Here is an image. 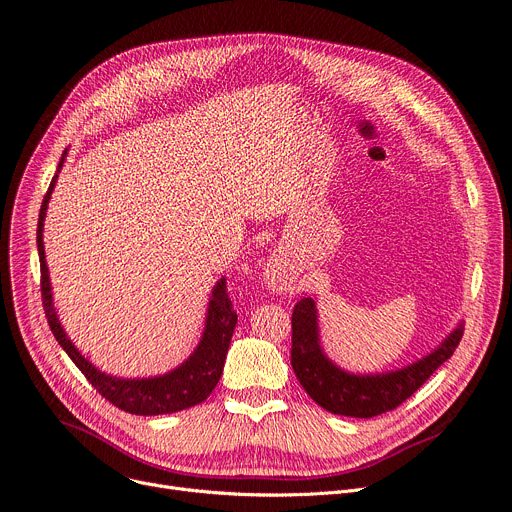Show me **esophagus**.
Returning a JSON list of instances; mask_svg holds the SVG:
<instances>
[{
  "label": "esophagus",
  "instance_id": "34e87169",
  "mask_svg": "<svg viewBox=\"0 0 512 512\" xmlns=\"http://www.w3.org/2000/svg\"><path fill=\"white\" fill-rule=\"evenodd\" d=\"M266 285L272 293H295V272L283 260H272L266 266Z\"/></svg>",
  "mask_w": 512,
  "mask_h": 512
}]
</instances>
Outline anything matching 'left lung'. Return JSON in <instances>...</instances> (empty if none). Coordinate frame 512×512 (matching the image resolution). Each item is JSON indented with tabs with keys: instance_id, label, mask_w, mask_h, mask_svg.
<instances>
[{
	"instance_id": "8db88e82",
	"label": "left lung",
	"mask_w": 512,
	"mask_h": 512,
	"mask_svg": "<svg viewBox=\"0 0 512 512\" xmlns=\"http://www.w3.org/2000/svg\"><path fill=\"white\" fill-rule=\"evenodd\" d=\"M291 365L307 396L324 410L352 418H373L398 408L455 352L463 320L426 355L406 367L355 373L336 365L322 346L318 299L303 297L293 309Z\"/></svg>"
}]
</instances>
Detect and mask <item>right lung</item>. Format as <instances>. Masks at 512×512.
Segmentation results:
<instances>
[{
	"label": "right lung",
	"instance_id": "obj_1",
	"mask_svg": "<svg viewBox=\"0 0 512 512\" xmlns=\"http://www.w3.org/2000/svg\"><path fill=\"white\" fill-rule=\"evenodd\" d=\"M65 157H67V149L63 151V157L57 166V174L53 176L51 186L43 199L41 215H38V229H36V246H38V258H41V277H43L41 279L43 305H45V316L49 320L53 336L57 338L61 348L67 352L69 359L75 363V367L80 369L86 375V379L96 387V391H100L108 402H112L116 408H121L125 412H131L137 416H160V414H174L205 402L221 379L233 328L238 324V313L231 309V301L225 291V277H221L211 289L205 328L199 344H196V348L190 352L188 359H184L178 367H174L168 373L153 375V377H116V375L104 373L96 365H92V361H88L71 342V338L65 334L61 320L57 316L55 301H53L51 274H49L45 242H43L49 201L55 190L59 172L63 170Z\"/></svg>",
	"mask_w": 512,
	"mask_h": 512
}]
</instances>
